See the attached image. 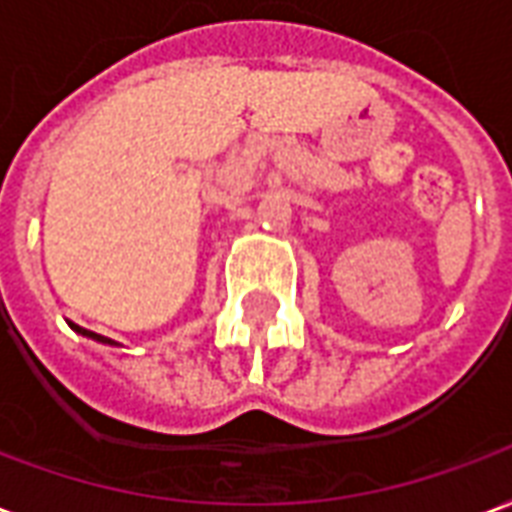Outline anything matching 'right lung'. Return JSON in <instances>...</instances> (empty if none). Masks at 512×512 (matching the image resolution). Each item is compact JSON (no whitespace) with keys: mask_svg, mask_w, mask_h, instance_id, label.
Instances as JSON below:
<instances>
[{"mask_svg":"<svg viewBox=\"0 0 512 512\" xmlns=\"http://www.w3.org/2000/svg\"><path fill=\"white\" fill-rule=\"evenodd\" d=\"M70 327H73L78 335H84V338H92V341H98V343H108V346H119L117 341H111V338H106V335H98V333H92V330H84V327H78V324H73V322H70Z\"/></svg>","mask_w":512,"mask_h":512,"instance_id":"1","label":"right lung"}]
</instances>
